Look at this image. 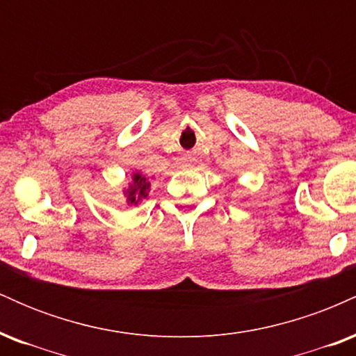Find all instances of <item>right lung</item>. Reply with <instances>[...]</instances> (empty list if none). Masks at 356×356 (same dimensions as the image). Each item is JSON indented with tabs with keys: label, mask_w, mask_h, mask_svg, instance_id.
I'll list each match as a JSON object with an SVG mask.
<instances>
[{
	"label": "right lung",
	"mask_w": 356,
	"mask_h": 356,
	"mask_svg": "<svg viewBox=\"0 0 356 356\" xmlns=\"http://www.w3.org/2000/svg\"><path fill=\"white\" fill-rule=\"evenodd\" d=\"M149 191H150V182L147 181L145 175H142L140 172H134L132 182H130L129 189L125 191L127 204H134V206H137L142 199H145L147 195H149Z\"/></svg>",
	"instance_id": "right-lung-1"
}]
</instances>
